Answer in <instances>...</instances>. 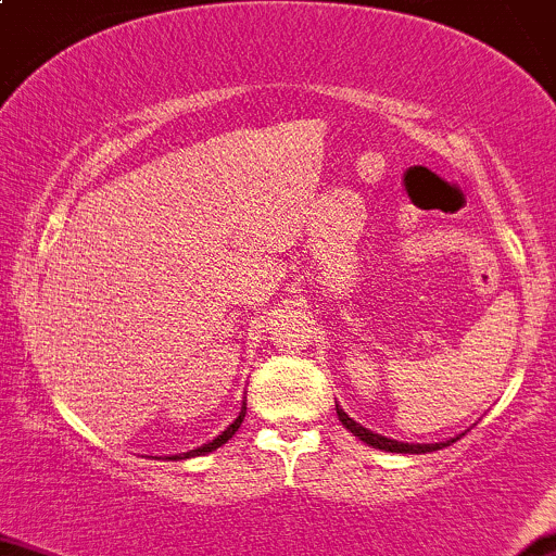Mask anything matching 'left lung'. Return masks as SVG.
<instances>
[{"label":"left lung","mask_w":556,"mask_h":556,"mask_svg":"<svg viewBox=\"0 0 556 556\" xmlns=\"http://www.w3.org/2000/svg\"><path fill=\"white\" fill-rule=\"evenodd\" d=\"M337 417H340V422L348 428V431L353 433V437H358V439H362V442L369 444V447L386 450V452H404V455H406V452H409V455H420V452H433V450L450 447L452 442H457V439L463 437V433H460V437L450 439V442H442V444H404V442H396V439H386V437H380V433L366 431L364 426H358L356 420H351V417H348L345 412L340 409V406H337Z\"/></svg>","instance_id":"1"}]
</instances>
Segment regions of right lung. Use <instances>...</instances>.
Segmentation results:
<instances>
[{"label":"right lung","instance_id":"right-lung-1","mask_svg":"<svg viewBox=\"0 0 556 556\" xmlns=\"http://www.w3.org/2000/svg\"><path fill=\"white\" fill-rule=\"evenodd\" d=\"M243 417H245V406L243 409H240V415L236 417V422H232L230 428H227V431H222L219 437L216 439H211L208 444H203V447H198V450H190V452H185V455H174L170 457V460H185V457H194V455H205V452H214L216 447H222V444H227L230 442L232 437H236V431L240 428V422H243Z\"/></svg>","mask_w":556,"mask_h":556}]
</instances>
